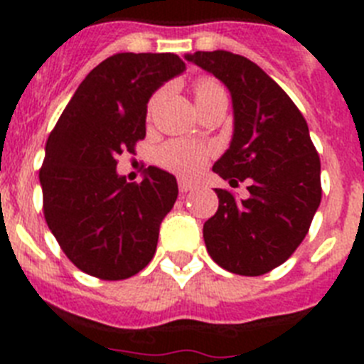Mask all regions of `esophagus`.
<instances>
[{"instance_id": "esophagus-1", "label": "esophagus", "mask_w": 364, "mask_h": 364, "mask_svg": "<svg viewBox=\"0 0 364 364\" xmlns=\"http://www.w3.org/2000/svg\"><path fill=\"white\" fill-rule=\"evenodd\" d=\"M197 188V184H193V182H189V180L186 178H180L178 180V189L182 193H188V191H193V189Z\"/></svg>"}]
</instances>
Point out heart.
<instances>
[{
	"mask_svg": "<svg viewBox=\"0 0 364 364\" xmlns=\"http://www.w3.org/2000/svg\"><path fill=\"white\" fill-rule=\"evenodd\" d=\"M215 91H224V89L218 83H215L213 80H200L197 83V87H195V96L198 100ZM153 105L154 98L151 100L149 111L153 109ZM208 156H210V149L208 147L195 142H186V140L167 142L159 151L160 166H164L166 169H169L173 173H178V175H195L197 171H200L204 164L208 162Z\"/></svg>",
	"mask_w": 364,
	"mask_h": 364,
	"instance_id": "obj_1",
	"label": "heart"
}]
</instances>
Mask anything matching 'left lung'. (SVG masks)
I'll return each mask as SVG.
<instances>
[{
	"label": "left lung",
	"instance_id": "1",
	"mask_svg": "<svg viewBox=\"0 0 364 364\" xmlns=\"http://www.w3.org/2000/svg\"><path fill=\"white\" fill-rule=\"evenodd\" d=\"M230 89L233 138L213 171L230 184L250 180L246 200L215 189L218 210L204 224L220 268L257 277L290 259L321 204V160L297 105L252 60L228 50L186 54Z\"/></svg>",
	"mask_w": 364,
	"mask_h": 364
}]
</instances>
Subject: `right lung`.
Segmentation results:
<instances>
[{
	"instance_id": "right-lung-1",
	"label": "right lung",
	"mask_w": 364,
	"mask_h": 364,
	"mask_svg": "<svg viewBox=\"0 0 364 364\" xmlns=\"http://www.w3.org/2000/svg\"><path fill=\"white\" fill-rule=\"evenodd\" d=\"M186 70L171 53H120L80 83L50 131L40 169L43 215L74 266L102 281L146 268L178 186L149 166L140 184L117 173V159L146 136L147 102Z\"/></svg>"
}]
</instances>
